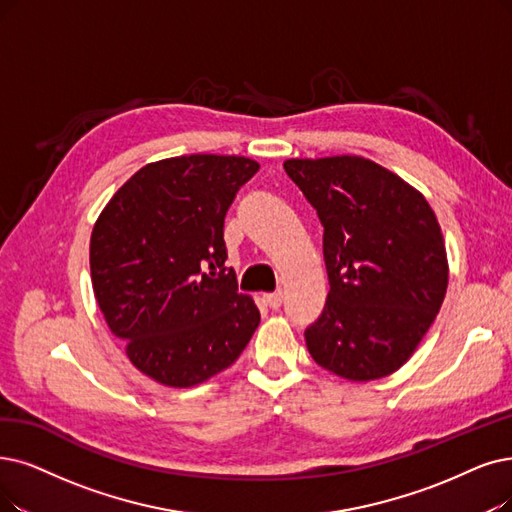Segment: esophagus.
<instances>
[{"label": "esophagus", "mask_w": 512, "mask_h": 512, "mask_svg": "<svg viewBox=\"0 0 512 512\" xmlns=\"http://www.w3.org/2000/svg\"><path fill=\"white\" fill-rule=\"evenodd\" d=\"M264 300H267V304L271 306L273 311H277L279 306H281V302H283V292H275V294H269V296L264 298Z\"/></svg>", "instance_id": "1"}]
</instances>
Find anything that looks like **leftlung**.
I'll list each match as a JSON object with an SVG mask.
<instances>
[{"instance_id":"obj_1","label":"left lung","mask_w":512,"mask_h":512,"mask_svg":"<svg viewBox=\"0 0 512 512\" xmlns=\"http://www.w3.org/2000/svg\"><path fill=\"white\" fill-rule=\"evenodd\" d=\"M285 172L317 210L330 292L306 327L323 370L367 382L397 372L433 325L447 290V254L420 191L357 155L288 159Z\"/></svg>"}]
</instances>
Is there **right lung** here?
I'll list each match as a JSON object with an SVG mask.
<instances>
[{
    "mask_svg": "<svg viewBox=\"0 0 512 512\" xmlns=\"http://www.w3.org/2000/svg\"><path fill=\"white\" fill-rule=\"evenodd\" d=\"M258 163L182 155L147 163L100 212L90 237L96 302L126 355L159 384L189 388L227 370L260 323L237 292L224 216Z\"/></svg>",
    "mask_w": 512,
    "mask_h": 512,
    "instance_id": "right-lung-1",
    "label": "right lung"
}]
</instances>
